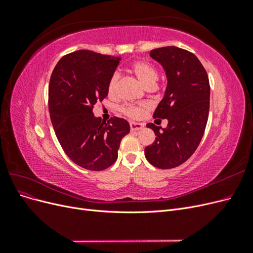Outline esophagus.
<instances>
[{"label":"esophagus","mask_w":253,"mask_h":253,"mask_svg":"<svg viewBox=\"0 0 253 253\" xmlns=\"http://www.w3.org/2000/svg\"><path fill=\"white\" fill-rule=\"evenodd\" d=\"M129 127H131V131L132 132H136V131H139L143 127L142 124H138V122H129Z\"/></svg>","instance_id":"1"}]
</instances>
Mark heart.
I'll return each instance as SVG.
<instances>
[{"label":"heart","instance_id":"b5f03b06","mask_svg":"<svg viewBox=\"0 0 253 253\" xmlns=\"http://www.w3.org/2000/svg\"><path fill=\"white\" fill-rule=\"evenodd\" d=\"M131 72L147 88L154 87L156 81L158 80V73L156 68L149 62H147V61H136L131 66ZM117 81L118 75L115 74L112 76V78L110 79L108 84V93L110 96H113L115 91H116ZM145 110H147V104L144 103H140L138 105H126L121 109L122 113L131 118L141 117Z\"/></svg>","mask_w":253,"mask_h":253}]
</instances>
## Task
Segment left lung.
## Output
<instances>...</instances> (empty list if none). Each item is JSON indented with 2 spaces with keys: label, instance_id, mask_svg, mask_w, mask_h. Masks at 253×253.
<instances>
[{
  "label": "left lung",
  "instance_id": "left-lung-1",
  "mask_svg": "<svg viewBox=\"0 0 253 253\" xmlns=\"http://www.w3.org/2000/svg\"><path fill=\"white\" fill-rule=\"evenodd\" d=\"M150 56L162 64L168 79L153 117L167 119L168 126L147 125L156 138L144 149V156L159 169H172L187 162L203 138L210 108L209 78L201 61L186 49L166 46L151 50Z\"/></svg>",
  "mask_w": 253,
  "mask_h": 253
}]
</instances>
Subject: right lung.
I'll return each mask as SVG.
<instances>
[{
	"label": "right lung",
	"mask_w": 253,
	"mask_h": 253,
	"mask_svg": "<svg viewBox=\"0 0 253 253\" xmlns=\"http://www.w3.org/2000/svg\"><path fill=\"white\" fill-rule=\"evenodd\" d=\"M120 59L81 49L61 58L50 76L48 109L57 138L66 155L89 171L116 162L120 141L129 133L126 119L113 117L105 124L93 113L108 96Z\"/></svg>",
	"instance_id": "add662e5"
}]
</instances>
